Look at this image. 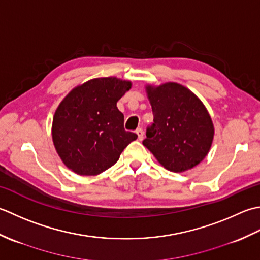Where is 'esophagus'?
I'll return each instance as SVG.
<instances>
[{"label":"esophagus","mask_w":260,"mask_h":260,"mask_svg":"<svg viewBox=\"0 0 260 260\" xmlns=\"http://www.w3.org/2000/svg\"><path fill=\"white\" fill-rule=\"evenodd\" d=\"M136 134L138 135V139H139V140H142V139H144L145 132H144V130H142L141 128H138V129L136 130Z\"/></svg>","instance_id":"34e87169"}]
</instances>
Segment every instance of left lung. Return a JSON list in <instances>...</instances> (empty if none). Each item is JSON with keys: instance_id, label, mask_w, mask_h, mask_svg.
<instances>
[{"instance_id": "8db88e82", "label": "left lung", "mask_w": 260, "mask_h": 260, "mask_svg": "<svg viewBox=\"0 0 260 260\" xmlns=\"http://www.w3.org/2000/svg\"><path fill=\"white\" fill-rule=\"evenodd\" d=\"M153 122L142 141L168 171L181 173L208 155L213 140L212 120L202 102L177 83L147 87Z\"/></svg>"}]
</instances>
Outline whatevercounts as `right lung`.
I'll return each mask as SVG.
<instances>
[{
  "instance_id": "right-lung-1",
  "label": "right lung",
  "mask_w": 260,
  "mask_h": 260,
  "mask_svg": "<svg viewBox=\"0 0 260 260\" xmlns=\"http://www.w3.org/2000/svg\"><path fill=\"white\" fill-rule=\"evenodd\" d=\"M131 87L115 77L92 79L62 100L52 121V139L65 165L78 175H98L118 161L137 139L124 130L116 102Z\"/></svg>"
}]
</instances>
